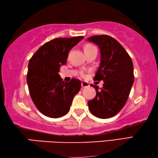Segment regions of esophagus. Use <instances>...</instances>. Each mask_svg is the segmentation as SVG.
<instances>
[{
	"instance_id": "obj_1",
	"label": "esophagus",
	"mask_w": 158,
	"mask_h": 158,
	"mask_svg": "<svg viewBox=\"0 0 158 158\" xmlns=\"http://www.w3.org/2000/svg\"><path fill=\"white\" fill-rule=\"evenodd\" d=\"M81 86H82V88H85V87H87L89 86V83H88V82H87L83 81V82H82Z\"/></svg>"
}]
</instances>
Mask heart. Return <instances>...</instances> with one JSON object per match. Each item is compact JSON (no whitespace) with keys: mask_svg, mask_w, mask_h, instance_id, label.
Listing matches in <instances>:
<instances>
[{"mask_svg":"<svg viewBox=\"0 0 158 158\" xmlns=\"http://www.w3.org/2000/svg\"><path fill=\"white\" fill-rule=\"evenodd\" d=\"M92 47H94V46L93 45H86L85 46V50H88V49H89V48H92Z\"/></svg>","mask_w":158,"mask_h":158,"instance_id":"heart-1","label":"heart"}]
</instances>
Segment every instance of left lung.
<instances>
[{"label": "left lung", "mask_w": 158, "mask_h": 158, "mask_svg": "<svg viewBox=\"0 0 158 158\" xmlns=\"http://www.w3.org/2000/svg\"><path fill=\"white\" fill-rule=\"evenodd\" d=\"M87 40L100 49L101 61L94 81H103V87H94L97 94L88 102L90 112L97 118L105 119L120 112L127 101L134 81L131 59L122 45L111 36L94 35Z\"/></svg>", "instance_id": "1"}]
</instances>
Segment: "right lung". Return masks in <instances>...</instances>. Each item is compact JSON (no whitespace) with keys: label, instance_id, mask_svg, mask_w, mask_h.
Segmentation results:
<instances>
[{"label":"right lung","instance_id":"obj_1","mask_svg":"<svg viewBox=\"0 0 158 158\" xmlns=\"http://www.w3.org/2000/svg\"><path fill=\"white\" fill-rule=\"evenodd\" d=\"M83 36L55 38L44 44L28 62L27 84L36 108L52 118H60L69 112L81 82L73 78L62 81L59 72L66 63L71 48L83 39Z\"/></svg>","mask_w":158,"mask_h":158}]
</instances>
